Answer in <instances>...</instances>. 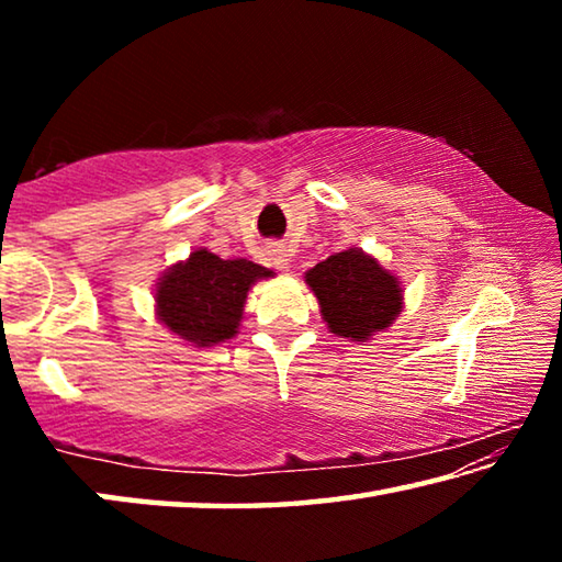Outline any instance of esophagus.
I'll return each instance as SVG.
<instances>
[{
  "mask_svg": "<svg viewBox=\"0 0 562 562\" xmlns=\"http://www.w3.org/2000/svg\"><path fill=\"white\" fill-rule=\"evenodd\" d=\"M268 258H270V262H272V268H278V270H284V268H288V265H290L288 252H284V247H280V245H272V247H270Z\"/></svg>",
  "mask_w": 562,
  "mask_h": 562,
  "instance_id": "34e87169",
  "label": "esophagus"
}]
</instances>
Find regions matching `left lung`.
<instances>
[{
	"mask_svg": "<svg viewBox=\"0 0 562 562\" xmlns=\"http://www.w3.org/2000/svg\"><path fill=\"white\" fill-rule=\"evenodd\" d=\"M304 282L317 294L322 317L337 337L367 341L402 315L404 302L396 278L359 247L317 262L304 272Z\"/></svg>",
	"mask_w": 562,
	"mask_h": 562,
	"instance_id": "8db88e82",
	"label": "left lung"
}]
</instances>
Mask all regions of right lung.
Listing matches in <instances>:
<instances>
[{
	"label": "right lung",
	"instance_id": "obj_1",
	"mask_svg": "<svg viewBox=\"0 0 562 562\" xmlns=\"http://www.w3.org/2000/svg\"><path fill=\"white\" fill-rule=\"evenodd\" d=\"M272 270L250 260H223L205 247L176 262L156 288L158 319L190 341V347H213L233 339L243 319L247 290Z\"/></svg>",
	"mask_w": 562,
	"mask_h": 562
}]
</instances>
